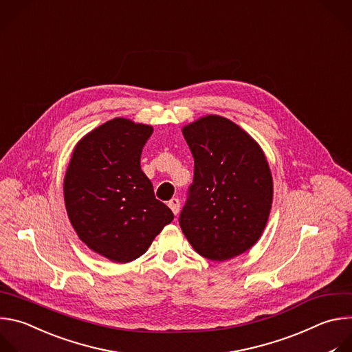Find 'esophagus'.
Wrapping results in <instances>:
<instances>
[{"instance_id": "34e87169", "label": "esophagus", "mask_w": 352, "mask_h": 352, "mask_svg": "<svg viewBox=\"0 0 352 352\" xmlns=\"http://www.w3.org/2000/svg\"><path fill=\"white\" fill-rule=\"evenodd\" d=\"M168 205H169V208L172 209V212L175 215L179 214V210H180V201H179V198H172Z\"/></svg>"}]
</instances>
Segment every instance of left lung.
Returning <instances> with one entry per match:
<instances>
[{"label": "left lung", "mask_w": 352, "mask_h": 352, "mask_svg": "<svg viewBox=\"0 0 352 352\" xmlns=\"http://www.w3.org/2000/svg\"><path fill=\"white\" fill-rule=\"evenodd\" d=\"M194 157V183L180 228L192 248L210 261H229L256 244L269 219L273 180L261 146L219 115L182 129Z\"/></svg>", "instance_id": "8db88e82"}]
</instances>
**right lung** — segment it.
I'll list each match as a JSON object with an SVG mask.
<instances>
[{"label": "right lung", "instance_id": "1", "mask_svg": "<svg viewBox=\"0 0 352 352\" xmlns=\"http://www.w3.org/2000/svg\"><path fill=\"white\" fill-rule=\"evenodd\" d=\"M153 130L113 118L79 140L65 173L70 225L91 251L116 263L142 256L173 221L140 166Z\"/></svg>", "mask_w": 352, "mask_h": 352}]
</instances>
